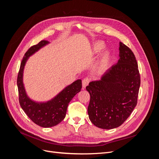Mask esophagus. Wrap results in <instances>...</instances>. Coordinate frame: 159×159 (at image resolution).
<instances>
[{
	"label": "esophagus",
	"mask_w": 159,
	"mask_h": 159,
	"mask_svg": "<svg viewBox=\"0 0 159 159\" xmlns=\"http://www.w3.org/2000/svg\"><path fill=\"white\" fill-rule=\"evenodd\" d=\"M89 81H90L89 78H84V79L82 80V86H83V88H85L86 86H87V85L89 84Z\"/></svg>",
	"instance_id": "obj_1"
}]
</instances>
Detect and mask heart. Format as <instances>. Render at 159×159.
Returning a JSON list of instances; mask_svg holds the SVG:
<instances>
[{"label":"heart","mask_w":159,"mask_h":159,"mask_svg":"<svg viewBox=\"0 0 159 159\" xmlns=\"http://www.w3.org/2000/svg\"><path fill=\"white\" fill-rule=\"evenodd\" d=\"M104 48V45L103 43L102 42H96L94 44L93 46V51L95 53H98L101 50H102ZM110 60V54L109 52L106 51L103 54H102V57L99 60V66L100 69H105V68H107L109 62Z\"/></svg>","instance_id":"b5f03b06"}]
</instances>
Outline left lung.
<instances>
[{"label": "left lung", "mask_w": 159, "mask_h": 159, "mask_svg": "<svg viewBox=\"0 0 159 159\" xmlns=\"http://www.w3.org/2000/svg\"><path fill=\"white\" fill-rule=\"evenodd\" d=\"M117 64L105 72L100 80L91 81L88 108L90 121L101 129H111L126 121L137 103L141 84L138 64L132 50L119 42Z\"/></svg>", "instance_id": "left-lung-1"}]
</instances>
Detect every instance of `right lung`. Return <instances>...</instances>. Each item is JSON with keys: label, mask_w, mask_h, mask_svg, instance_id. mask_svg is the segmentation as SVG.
<instances>
[{"label": "right lung", "mask_w": 159, "mask_h": 159, "mask_svg": "<svg viewBox=\"0 0 159 159\" xmlns=\"http://www.w3.org/2000/svg\"><path fill=\"white\" fill-rule=\"evenodd\" d=\"M48 43V42L46 40H42L27 50L22 60L17 77L19 103L20 106L34 123L42 127H54L63 121L70 102L82 88L81 80H78L61 91L54 99L46 103H36L28 98L22 82L24 67L28 57Z\"/></svg>", "instance_id": "right-lung-1"}]
</instances>
